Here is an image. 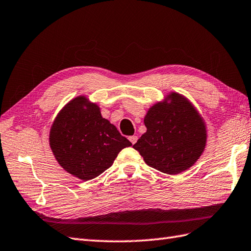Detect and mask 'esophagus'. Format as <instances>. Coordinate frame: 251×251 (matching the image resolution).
Returning <instances> with one entry per match:
<instances>
[{
	"label": "esophagus",
	"instance_id": "34e87169",
	"mask_svg": "<svg viewBox=\"0 0 251 251\" xmlns=\"http://www.w3.org/2000/svg\"><path fill=\"white\" fill-rule=\"evenodd\" d=\"M137 140H138V137H137V136H131V137H129V141H130L132 144H135V143L137 142Z\"/></svg>",
	"mask_w": 251,
	"mask_h": 251
}]
</instances>
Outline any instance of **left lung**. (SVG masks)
Wrapping results in <instances>:
<instances>
[{
    "label": "left lung",
    "mask_w": 251,
    "mask_h": 251,
    "mask_svg": "<svg viewBox=\"0 0 251 251\" xmlns=\"http://www.w3.org/2000/svg\"><path fill=\"white\" fill-rule=\"evenodd\" d=\"M147 132L133 149L147 165L167 174L187 170L199 159L206 144V127L192 103L177 93L157 102L144 118Z\"/></svg>",
    "instance_id": "1"
}]
</instances>
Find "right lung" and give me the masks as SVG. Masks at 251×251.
<instances>
[{
    "instance_id": "right-lung-1",
    "label": "right lung",
    "mask_w": 251,
    "mask_h": 251,
    "mask_svg": "<svg viewBox=\"0 0 251 251\" xmlns=\"http://www.w3.org/2000/svg\"><path fill=\"white\" fill-rule=\"evenodd\" d=\"M49 142L64 170L83 180L100 176L122 150L131 145L84 96L74 98L57 114Z\"/></svg>"
}]
</instances>
